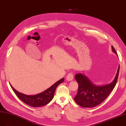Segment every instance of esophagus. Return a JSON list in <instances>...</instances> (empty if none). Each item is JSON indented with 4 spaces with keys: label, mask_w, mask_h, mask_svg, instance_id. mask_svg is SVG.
Returning a JSON list of instances; mask_svg holds the SVG:
<instances>
[{
    "label": "esophagus",
    "mask_w": 126,
    "mask_h": 126,
    "mask_svg": "<svg viewBox=\"0 0 126 126\" xmlns=\"http://www.w3.org/2000/svg\"><path fill=\"white\" fill-rule=\"evenodd\" d=\"M66 79L68 81H71L74 79V74L72 73H69L67 75Z\"/></svg>",
    "instance_id": "34e87169"
}]
</instances>
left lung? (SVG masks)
I'll use <instances>...</instances> for the list:
<instances>
[{"label":"left lung","instance_id":"8db88e82","mask_svg":"<svg viewBox=\"0 0 126 126\" xmlns=\"http://www.w3.org/2000/svg\"><path fill=\"white\" fill-rule=\"evenodd\" d=\"M112 50L116 55L117 53L113 46ZM120 66L114 79L110 84L103 86H97L84 74L75 75V79L79 84L78 92L74 100L76 103L84 108H93L101 104L106 98L114 88L117 82Z\"/></svg>","mask_w":126,"mask_h":126}]
</instances>
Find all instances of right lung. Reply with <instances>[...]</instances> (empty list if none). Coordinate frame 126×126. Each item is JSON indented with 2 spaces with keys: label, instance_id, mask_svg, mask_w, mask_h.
<instances>
[{
  "label": "right lung",
  "instance_id": "right-lung-1",
  "mask_svg": "<svg viewBox=\"0 0 126 126\" xmlns=\"http://www.w3.org/2000/svg\"><path fill=\"white\" fill-rule=\"evenodd\" d=\"M63 80L64 79L63 78L45 91L33 95H28L20 93L14 89L11 84L10 85L15 94L24 103L32 107H40L48 104L52 100L56 88L59 84L62 83Z\"/></svg>",
  "mask_w": 126,
  "mask_h": 126
}]
</instances>
